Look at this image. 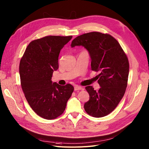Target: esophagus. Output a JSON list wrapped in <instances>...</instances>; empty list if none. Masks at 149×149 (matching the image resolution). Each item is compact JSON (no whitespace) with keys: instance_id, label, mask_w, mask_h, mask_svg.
Returning a JSON list of instances; mask_svg holds the SVG:
<instances>
[{"instance_id":"obj_1","label":"esophagus","mask_w":149,"mask_h":149,"mask_svg":"<svg viewBox=\"0 0 149 149\" xmlns=\"http://www.w3.org/2000/svg\"><path fill=\"white\" fill-rule=\"evenodd\" d=\"M83 89V88L80 86H79L78 85H75L74 86V90L75 91H79V90H81Z\"/></svg>"}]
</instances>
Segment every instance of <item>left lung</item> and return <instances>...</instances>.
Returning <instances> with one entry per match:
<instances>
[{"mask_svg": "<svg viewBox=\"0 0 149 149\" xmlns=\"http://www.w3.org/2000/svg\"><path fill=\"white\" fill-rule=\"evenodd\" d=\"M82 46L89 54L91 69L99 72L100 88L86 87L89 100L84 105L89 115L100 118L111 113L126 92L129 72L128 58L115 38L107 34L91 32L75 38L71 48Z\"/></svg>", "mask_w": 149, "mask_h": 149, "instance_id": "obj_1", "label": "left lung"}]
</instances>
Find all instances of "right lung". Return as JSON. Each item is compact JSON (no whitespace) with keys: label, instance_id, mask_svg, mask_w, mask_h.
Returning a JSON list of instances; mask_svg holds the SVG:
<instances>
[{"label":"right lung","instance_id":"add662e5","mask_svg":"<svg viewBox=\"0 0 149 149\" xmlns=\"http://www.w3.org/2000/svg\"><path fill=\"white\" fill-rule=\"evenodd\" d=\"M72 38L50 36L33 40L20 60L19 74L25 98L33 110L46 120L64 112L74 91L71 84L61 86L51 80L58 68L60 51Z\"/></svg>","mask_w":149,"mask_h":149}]
</instances>
